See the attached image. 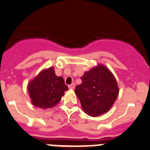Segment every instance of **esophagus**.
<instances>
[{"instance_id": "obj_1", "label": "esophagus", "mask_w": 150, "mask_h": 150, "mask_svg": "<svg viewBox=\"0 0 150 150\" xmlns=\"http://www.w3.org/2000/svg\"><path fill=\"white\" fill-rule=\"evenodd\" d=\"M75 86H76V85H75V84H74V83H72V84H71V85H68V88H69V89L72 90V89H74Z\"/></svg>"}]
</instances>
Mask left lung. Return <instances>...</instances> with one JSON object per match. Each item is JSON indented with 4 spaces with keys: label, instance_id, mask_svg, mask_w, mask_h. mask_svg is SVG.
Wrapping results in <instances>:
<instances>
[{
    "label": "left lung",
    "instance_id": "8db88e82",
    "mask_svg": "<svg viewBox=\"0 0 150 150\" xmlns=\"http://www.w3.org/2000/svg\"><path fill=\"white\" fill-rule=\"evenodd\" d=\"M81 79L75 93L85 113L96 117L108 112L119 95L118 84L111 71L99 64L86 71Z\"/></svg>",
    "mask_w": 150,
    "mask_h": 150
}]
</instances>
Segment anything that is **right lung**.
Returning a JSON list of instances; mask_svg holds the SVG:
<instances>
[{
  "mask_svg": "<svg viewBox=\"0 0 150 150\" xmlns=\"http://www.w3.org/2000/svg\"><path fill=\"white\" fill-rule=\"evenodd\" d=\"M68 90L63 78L56 76L53 67L42 70L28 84L31 103L42 109H48L57 105Z\"/></svg>",
  "mask_w": 150,
  "mask_h": 150,
  "instance_id": "right-lung-1",
  "label": "right lung"
}]
</instances>
